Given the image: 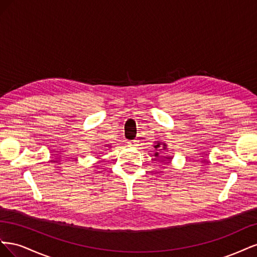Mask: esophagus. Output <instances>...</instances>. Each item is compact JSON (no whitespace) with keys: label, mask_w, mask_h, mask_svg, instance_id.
Wrapping results in <instances>:
<instances>
[{"label":"esophagus","mask_w":257,"mask_h":257,"mask_svg":"<svg viewBox=\"0 0 257 257\" xmlns=\"http://www.w3.org/2000/svg\"><path fill=\"white\" fill-rule=\"evenodd\" d=\"M137 142H138V141H131V142L127 143V145H128L130 147H136V146L138 145Z\"/></svg>","instance_id":"1"}]
</instances>
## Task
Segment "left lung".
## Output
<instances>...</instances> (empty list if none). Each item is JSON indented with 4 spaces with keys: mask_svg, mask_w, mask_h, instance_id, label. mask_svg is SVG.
Returning <instances> with one entry per match:
<instances>
[{
    "mask_svg": "<svg viewBox=\"0 0 257 257\" xmlns=\"http://www.w3.org/2000/svg\"><path fill=\"white\" fill-rule=\"evenodd\" d=\"M155 144H154V146H153V148L155 149V151H154V157L155 158H160V153L161 152H163V151H167V145L165 144V143H162V142H160V141H158V142H154ZM165 159V158H164ZM166 159H168V160H170L172 158H166Z\"/></svg>",
    "mask_w": 257,
    "mask_h": 257,
    "instance_id": "1",
    "label": "left lung"
}]
</instances>
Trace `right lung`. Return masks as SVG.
I'll return each mask as SVG.
<instances>
[{
	"mask_svg": "<svg viewBox=\"0 0 257 257\" xmlns=\"http://www.w3.org/2000/svg\"><path fill=\"white\" fill-rule=\"evenodd\" d=\"M105 147H107V148H111V147H110V145H105Z\"/></svg>",
	"mask_w": 257,
	"mask_h": 257,
	"instance_id": "1",
	"label": "right lung"
}]
</instances>
